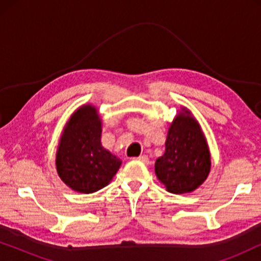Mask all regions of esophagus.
Listing matches in <instances>:
<instances>
[{"instance_id":"1","label":"esophagus","mask_w":261,"mask_h":261,"mask_svg":"<svg viewBox=\"0 0 261 261\" xmlns=\"http://www.w3.org/2000/svg\"><path fill=\"white\" fill-rule=\"evenodd\" d=\"M138 160H140L141 163L146 164V165H148V164H149V159H148L147 155H140V156H138Z\"/></svg>"}]
</instances>
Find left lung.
<instances>
[{
  "mask_svg": "<svg viewBox=\"0 0 261 261\" xmlns=\"http://www.w3.org/2000/svg\"><path fill=\"white\" fill-rule=\"evenodd\" d=\"M210 167V152L201 126L187 108H181L170 124L165 153L155 160L156 177L169 192L187 194L203 184Z\"/></svg>",
  "mask_w": 261,
  "mask_h": 261,
  "instance_id": "obj_1",
  "label": "left lung"
}]
</instances>
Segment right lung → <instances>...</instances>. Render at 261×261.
Returning <instances> with one entry per match:
<instances>
[{"label":"right lung","instance_id":"add662e5","mask_svg":"<svg viewBox=\"0 0 261 261\" xmlns=\"http://www.w3.org/2000/svg\"><path fill=\"white\" fill-rule=\"evenodd\" d=\"M102 121L94 106L72 114L57 149V172L67 187L91 194L110 183L122 162L101 144Z\"/></svg>","mask_w":261,"mask_h":261}]
</instances>
